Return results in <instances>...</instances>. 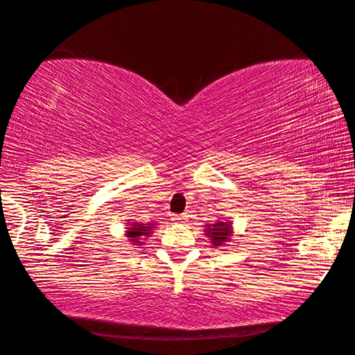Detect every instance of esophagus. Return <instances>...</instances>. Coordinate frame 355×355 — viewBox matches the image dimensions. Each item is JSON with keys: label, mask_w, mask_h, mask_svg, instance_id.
<instances>
[{"label": "esophagus", "mask_w": 355, "mask_h": 355, "mask_svg": "<svg viewBox=\"0 0 355 355\" xmlns=\"http://www.w3.org/2000/svg\"><path fill=\"white\" fill-rule=\"evenodd\" d=\"M173 220L176 223H182L187 220V215H173Z\"/></svg>", "instance_id": "34e87169"}]
</instances>
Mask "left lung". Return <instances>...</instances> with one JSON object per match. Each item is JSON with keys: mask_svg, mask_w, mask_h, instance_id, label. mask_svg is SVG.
<instances>
[{"mask_svg": "<svg viewBox=\"0 0 355 355\" xmlns=\"http://www.w3.org/2000/svg\"><path fill=\"white\" fill-rule=\"evenodd\" d=\"M207 234L208 237L211 239V244L215 245H223L225 242L230 241V236H231V225L230 223H223V221H218L215 225L211 226H207Z\"/></svg>", "mask_w": 355, "mask_h": 355, "instance_id": "1", "label": "left lung"}]
</instances>
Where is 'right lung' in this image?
<instances>
[{"instance_id": "1", "label": "right lung", "mask_w": 355, "mask_h": 355, "mask_svg": "<svg viewBox=\"0 0 355 355\" xmlns=\"http://www.w3.org/2000/svg\"><path fill=\"white\" fill-rule=\"evenodd\" d=\"M128 237H130V241L134 242H139V237L140 236H148L150 232H152V227L148 226H144V225H130V227H128Z\"/></svg>"}]
</instances>
